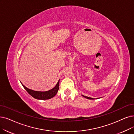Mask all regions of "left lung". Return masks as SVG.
I'll return each instance as SVG.
<instances>
[{"label": "left lung", "mask_w": 134, "mask_h": 134, "mask_svg": "<svg viewBox=\"0 0 134 134\" xmlns=\"http://www.w3.org/2000/svg\"><path fill=\"white\" fill-rule=\"evenodd\" d=\"M83 97L86 98H87V99H94V98H91V97H87V96H85L83 95H82Z\"/></svg>", "instance_id": "left-lung-1"}]
</instances>
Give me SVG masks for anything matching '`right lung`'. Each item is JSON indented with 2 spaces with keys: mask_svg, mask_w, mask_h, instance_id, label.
<instances>
[{
  "mask_svg": "<svg viewBox=\"0 0 134 134\" xmlns=\"http://www.w3.org/2000/svg\"><path fill=\"white\" fill-rule=\"evenodd\" d=\"M22 85L24 88L26 90V91L31 96L36 99H42V100H46V99H49L53 97H54L55 94L57 93L59 88V80L58 83L55 85V86L52 88V90H50L44 92H41V91H34L30 90L28 88L25 87V86L21 83Z\"/></svg>",
  "mask_w": 134,
  "mask_h": 134,
  "instance_id": "right-lung-1",
  "label": "right lung"
}]
</instances>
